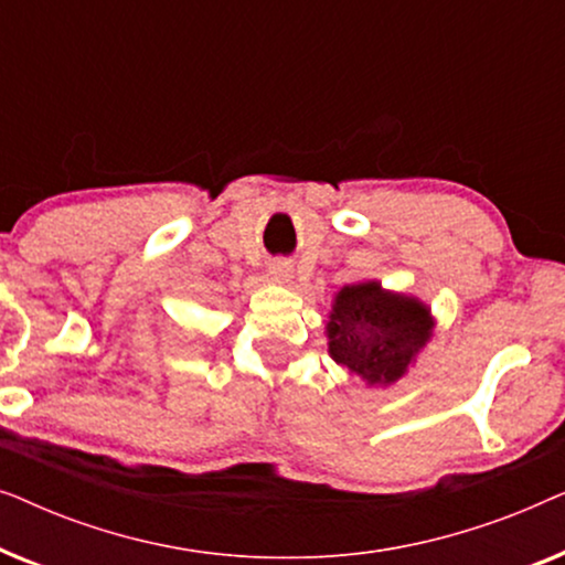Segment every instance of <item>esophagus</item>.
I'll return each mask as SVG.
<instances>
[{
  "mask_svg": "<svg viewBox=\"0 0 565 565\" xmlns=\"http://www.w3.org/2000/svg\"><path fill=\"white\" fill-rule=\"evenodd\" d=\"M290 273H292L290 262H285V259H277V262H273V265H269V275H273L275 280H280V282L288 280Z\"/></svg>",
  "mask_w": 565,
  "mask_h": 565,
  "instance_id": "1",
  "label": "esophagus"
}]
</instances>
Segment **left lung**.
Segmentation results:
<instances>
[{
  "mask_svg": "<svg viewBox=\"0 0 565 565\" xmlns=\"http://www.w3.org/2000/svg\"><path fill=\"white\" fill-rule=\"evenodd\" d=\"M429 329V311L416 300L388 296L377 282L347 285L329 321V352L367 383H393L427 342Z\"/></svg>",
  "mask_w": 565,
  "mask_h": 565,
  "instance_id": "1",
  "label": "left lung"
}]
</instances>
